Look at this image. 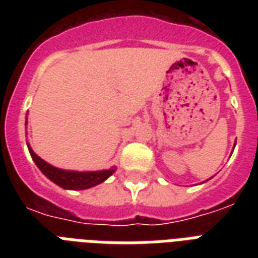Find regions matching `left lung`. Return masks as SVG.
<instances>
[{"mask_svg":"<svg viewBox=\"0 0 258 258\" xmlns=\"http://www.w3.org/2000/svg\"><path fill=\"white\" fill-rule=\"evenodd\" d=\"M234 146H236V145H234Z\"/></svg>","mask_w":258,"mask_h":258,"instance_id":"obj_1","label":"left lung"}]
</instances>
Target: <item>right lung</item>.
Returning a JSON list of instances; mask_svg holds the SVG:
<instances>
[{
    "mask_svg": "<svg viewBox=\"0 0 258 258\" xmlns=\"http://www.w3.org/2000/svg\"><path fill=\"white\" fill-rule=\"evenodd\" d=\"M26 124H28V113H26ZM28 150H29L30 157L37 165V167L41 170L44 175L50 179L53 183H56L60 187L66 190H86L91 188L96 184L104 182L116 171V167H111L108 170H99V171H74V170H62L58 167L49 165L48 162L38 157L34 153L29 143L26 142Z\"/></svg>",
    "mask_w": 258,
    "mask_h": 258,
    "instance_id": "obj_1",
    "label": "right lung"
}]
</instances>
